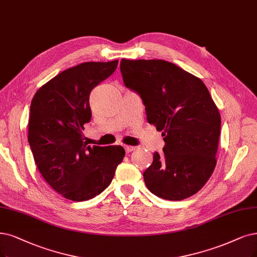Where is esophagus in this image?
Wrapping results in <instances>:
<instances>
[{
  "label": "esophagus",
  "mask_w": 257,
  "mask_h": 257,
  "mask_svg": "<svg viewBox=\"0 0 257 257\" xmlns=\"http://www.w3.org/2000/svg\"><path fill=\"white\" fill-rule=\"evenodd\" d=\"M123 148H125L127 154H129V153H131V151H134V150L137 149L135 146H129V145H125V146H123Z\"/></svg>",
  "instance_id": "obj_1"
}]
</instances>
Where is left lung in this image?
Listing matches in <instances>:
<instances>
[{
	"mask_svg": "<svg viewBox=\"0 0 257 257\" xmlns=\"http://www.w3.org/2000/svg\"><path fill=\"white\" fill-rule=\"evenodd\" d=\"M127 88L143 100L147 120L163 131L162 154L144 173L156 196L183 200L204 186L216 166L219 111L203 81L165 60H120Z\"/></svg>",
	"mask_w": 257,
	"mask_h": 257,
	"instance_id": "1",
	"label": "left lung"
}]
</instances>
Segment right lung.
I'll return each instance as SVG.
<instances>
[{"label": "right lung", "instance_id": "add662e5", "mask_svg": "<svg viewBox=\"0 0 257 257\" xmlns=\"http://www.w3.org/2000/svg\"><path fill=\"white\" fill-rule=\"evenodd\" d=\"M118 60L83 62L55 76L31 103L28 143L45 181L72 201L106 189L125 157L121 146H89L82 130L90 121V93L117 68Z\"/></svg>", "mask_w": 257, "mask_h": 257}]
</instances>
